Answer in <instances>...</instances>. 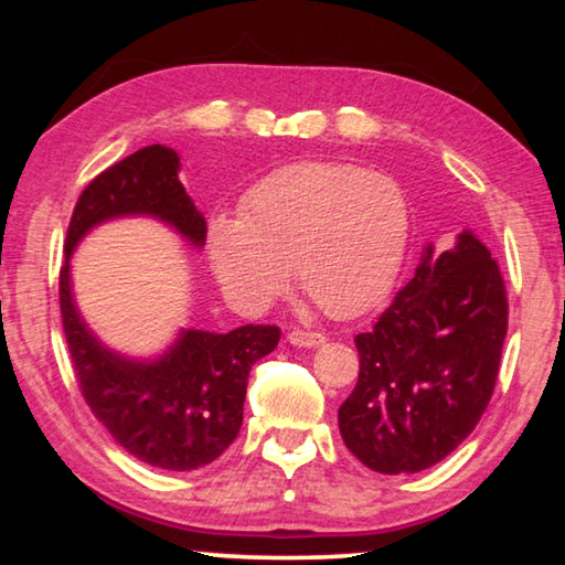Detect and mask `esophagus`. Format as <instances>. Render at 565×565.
I'll list each match as a JSON object with an SVG mask.
<instances>
[{
    "label": "esophagus",
    "instance_id": "esophagus-1",
    "mask_svg": "<svg viewBox=\"0 0 565 565\" xmlns=\"http://www.w3.org/2000/svg\"><path fill=\"white\" fill-rule=\"evenodd\" d=\"M327 341V337L319 331H303V329H294L289 333V343L291 347H299V349H311V347H319V343Z\"/></svg>",
    "mask_w": 565,
    "mask_h": 565
}]
</instances>
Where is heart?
<instances>
[{"label": "heart", "instance_id": "1", "mask_svg": "<svg viewBox=\"0 0 565 565\" xmlns=\"http://www.w3.org/2000/svg\"><path fill=\"white\" fill-rule=\"evenodd\" d=\"M408 246V202L384 171L299 161L244 196L242 218L209 224V256L238 311H259L289 279L331 317H356L388 294Z\"/></svg>", "mask_w": 565, "mask_h": 565}]
</instances>
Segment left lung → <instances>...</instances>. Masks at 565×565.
<instances>
[{"instance_id": "1", "label": "left lung", "mask_w": 565, "mask_h": 565, "mask_svg": "<svg viewBox=\"0 0 565 565\" xmlns=\"http://www.w3.org/2000/svg\"><path fill=\"white\" fill-rule=\"evenodd\" d=\"M509 299L499 264L471 232L434 256L426 246L374 329L356 337L359 381L339 408L341 438L379 473L441 461L493 396Z\"/></svg>"}]
</instances>
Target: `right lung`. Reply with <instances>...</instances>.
<instances>
[{
  "instance_id": "obj_1",
  "label": "right lung",
  "mask_w": 565,
  "mask_h": 565,
  "mask_svg": "<svg viewBox=\"0 0 565 565\" xmlns=\"http://www.w3.org/2000/svg\"><path fill=\"white\" fill-rule=\"evenodd\" d=\"M137 214L154 216L189 244L204 246V214L181 186L174 149L151 145L134 151L76 199L60 271L64 337L82 396L114 441L149 466L191 471L232 446L244 420L248 371L276 349L281 331L262 323L228 333L186 329L157 361H134L104 347L74 306L70 259L89 228Z\"/></svg>"
}]
</instances>
